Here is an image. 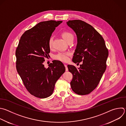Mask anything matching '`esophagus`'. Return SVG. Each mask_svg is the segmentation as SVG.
<instances>
[{"instance_id": "obj_1", "label": "esophagus", "mask_w": 126, "mask_h": 126, "mask_svg": "<svg viewBox=\"0 0 126 126\" xmlns=\"http://www.w3.org/2000/svg\"><path fill=\"white\" fill-rule=\"evenodd\" d=\"M64 66H65V68H66V71H68V67H67V65L64 64Z\"/></svg>"}]
</instances>
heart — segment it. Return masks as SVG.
<instances>
[{
  "label": "heart",
  "instance_id": "1",
  "mask_svg": "<svg viewBox=\"0 0 126 126\" xmlns=\"http://www.w3.org/2000/svg\"><path fill=\"white\" fill-rule=\"evenodd\" d=\"M62 36L63 39L67 42L71 38H74V35L72 33L69 32H65L62 33ZM53 42V37H51L48 41V46L50 48L52 47ZM71 53L69 52H60L56 54L54 58L55 59L61 61L62 62H67L69 60V57Z\"/></svg>",
  "mask_w": 126,
  "mask_h": 126
}]
</instances>
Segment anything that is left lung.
<instances>
[{
    "mask_svg": "<svg viewBox=\"0 0 126 126\" xmlns=\"http://www.w3.org/2000/svg\"><path fill=\"white\" fill-rule=\"evenodd\" d=\"M66 23L77 37L72 61L75 63L82 61L78 69L73 65H68L69 71L73 74L71 87L78 94H88L96 88L106 70L108 51L103 38L91 25L79 20Z\"/></svg>",
    "mask_w": 126,
    "mask_h": 126,
    "instance_id": "obj_1",
    "label": "left lung"
}]
</instances>
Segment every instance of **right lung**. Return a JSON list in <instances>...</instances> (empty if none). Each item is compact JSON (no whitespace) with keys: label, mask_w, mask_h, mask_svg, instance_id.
Wrapping results in <instances>:
<instances>
[{"label":"right lung","mask_w":126,"mask_h":126,"mask_svg":"<svg viewBox=\"0 0 126 126\" xmlns=\"http://www.w3.org/2000/svg\"><path fill=\"white\" fill-rule=\"evenodd\" d=\"M61 23L50 20L38 23L23 34L16 50L17 71L28 92L38 98L50 96L65 71L60 61H52L48 68L44 65L50 51L49 39Z\"/></svg>","instance_id":"1"}]
</instances>
